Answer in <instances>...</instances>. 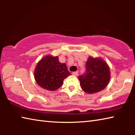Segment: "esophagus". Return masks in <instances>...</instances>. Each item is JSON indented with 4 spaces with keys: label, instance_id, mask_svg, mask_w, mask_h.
I'll return each mask as SVG.
<instances>
[{
    "label": "esophagus",
    "instance_id": "esophagus-1",
    "mask_svg": "<svg viewBox=\"0 0 135 135\" xmlns=\"http://www.w3.org/2000/svg\"><path fill=\"white\" fill-rule=\"evenodd\" d=\"M72 74L74 75V76H77L79 75V73H78V72H77V71H74V72L72 73Z\"/></svg>",
    "mask_w": 135,
    "mask_h": 135
}]
</instances>
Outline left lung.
Masks as SVG:
<instances>
[{
	"instance_id": "1",
	"label": "left lung",
	"mask_w": 135,
	"mask_h": 135,
	"mask_svg": "<svg viewBox=\"0 0 135 135\" xmlns=\"http://www.w3.org/2000/svg\"><path fill=\"white\" fill-rule=\"evenodd\" d=\"M86 66V73L79 77L82 90L88 94H93L104 89L111 77L107 63L100 57L89 56Z\"/></svg>"
}]
</instances>
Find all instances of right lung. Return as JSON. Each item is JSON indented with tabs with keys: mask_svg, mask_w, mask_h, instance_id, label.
Instances as JSON below:
<instances>
[{
	"mask_svg": "<svg viewBox=\"0 0 135 135\" xmlns=\"http://www.w3.org/2000/svg\"><path fill=\"white\" fill-rule=\"evenodd\" d=\"M71 75L65 63H61L58 56L46 55L38 61L34 73L35 80L44 89L54 91L62 85L64 80Z\"/></svg>",
	"mask_w": 135,
	"mask_h": 135,
	"instance_id": "1",
	"label": "right lung"
}]
</instances>
